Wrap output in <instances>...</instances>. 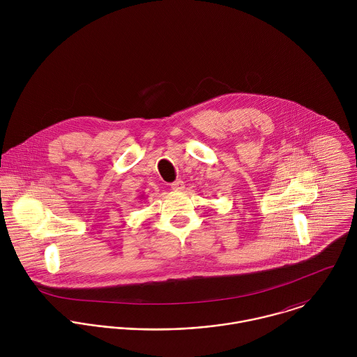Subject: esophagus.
Returning <instances> with one entry per match:
<instances>
[{"label": "esophagus", "mask_w": 357, "mask_h": 357, "mask_svg": "<svg viewBox=\"0 0 357 357\" xmlns=\"http://www.w3.org/2000/svg\"><path fill=\"white\" fill-rule=\"evenodd\" d=\"M184 188H185V184H184L183 180H176V181L172 184V190L176 191V192H181Z\"/></svg>", "instance_id": "esophagus-1"}]
</instances>
